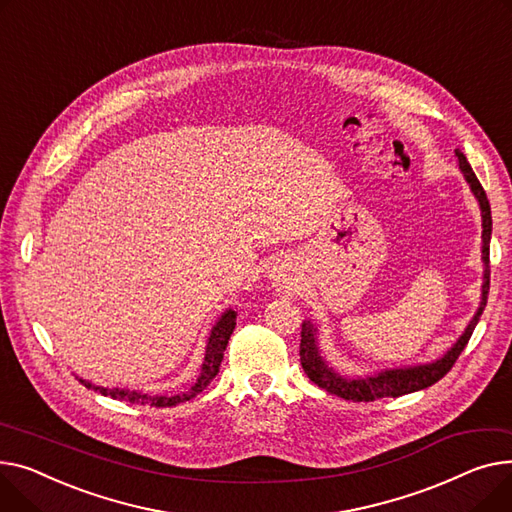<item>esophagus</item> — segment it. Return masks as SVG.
I'll list each match as a JSON object with an SVG mask.
<instances>
[{
	"mask_svg": "<svg viewBox=\"0 0 512 512\" xmlns=\"http://www.w3.org/2000/svg\"><path fill=\"white\" fill-rule=\"evenodd\" d=\"M289 273V268L285 266V264H279V266H275V270H273V277H275V281H279V283H285V281H289L287 275Z\"/></svg>",
	"mask_w": 512,
	"mask_h": 512,
	"instance_id": "esophagus-1",
	"label": "esophagus"
}]
</instances>
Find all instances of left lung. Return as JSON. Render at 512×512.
<instances>
[{"label": "left lung", "mask_w": 512, "mask_h": 512, "mask_svg": "<svg viewBox=\"0 0 512 512\" xmlns=\"http://www.w3.org/2000/svg\"><path fill=\"white\" fill-rule=\"evenodd\" d=\"M457 159H459V169L463 171L467 184L473 192V196L479 202V208H482V258H484V285H482V304H479L475 316L471 318V322L467 324L465 333L459 337V341L450 347L440 359L432 364H424V366H411V368H395V370H384L378 372L374 376H366V378H347L341 376L339 372H335L326 364V359L320 355L318 349V339H316V326L306 320L302 324V343H299V362H302L304 372L308 374V378L318 384L320 388H324L326 393L337 395L345 401H376L382 397H401V395H409L415 393V390H424L432 384H436L440 378H444L450 368L455 366V362L459 359L461 351L467 347L473 330L479 322V316H482L486 302H488V291H490V237H492V213H490V202L488 196L479 184V179L475 177L469 161L465 159V155L461 150H457Z\"/></svg>", "instance_id": "1"}]
</instances>
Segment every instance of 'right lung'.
Wrapping results in <instances>:
<instances>
[{
    "label": "right lung",
    "mask_w": 512,
    "mask_h": 512,
    "mask_svg": "<svg viewBox=\"0 0 512 512\" xmlns=\"http://www.w3.org/2000/svg\"><path fill=\"white\" fill-rule=\"evenodd\" d=\"M235 318L237 314L233 310H227L219 322L210 330V337L206 343V353H204V362H202V370L198 380L194 382L192 388H188L186 393H179V395H148V393H136V390H128V388H105V386H95L86 380L80 378V382L95 390V393H101L103 397H111L117 401H128V403H136V405H150V407H173L179 405L184 401L194 399L196 395H200L202 390L213 382V378L219 374V366L223 362V353L227 349L229 337L235 328Z\"/></svg>",
    "instance_id": "obj_1"
}]
</instances>
